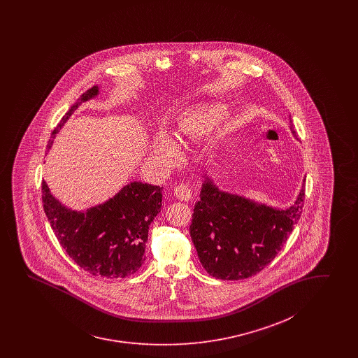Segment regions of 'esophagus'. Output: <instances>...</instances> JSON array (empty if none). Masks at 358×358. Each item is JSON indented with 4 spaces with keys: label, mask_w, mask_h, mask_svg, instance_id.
Listing matches in <instances>:
<instances>
[{
    "label": "esophagus",
    "mask_w": 358,
    "mask_h": 358,
    "mask_svg": "<svg viewBox=\"0 0 358 358\" xmlns=\"http://www.w3.org/2000/svg\"><path fill=\"white\" fill-rule=\"evenodd\" d=\"M174 194L181 201H190L192 199V189L187 185H177L174 187Z\"/></svg>",
    "instance_id": "34e87169"
}]
</instances>
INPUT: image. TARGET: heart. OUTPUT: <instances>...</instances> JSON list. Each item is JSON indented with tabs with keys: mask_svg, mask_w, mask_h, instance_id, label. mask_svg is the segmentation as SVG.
Instances as JSON below:
<instances>
[{
	"mask_svg": "<svg viewBox=\"0 0 358 358\" xmlns=\"http://www.w3.org/2000/svg\"><path fill=\"white\" fill-rule=\"evenodd\" d=\"M226 117L220 103H199L182 108L176 115V134L180 139L199 141L207 136ZM152 153L160 163L172 164L178 157V147L169 136L162 135L153 143Z\"/></svg>",
	"mask_w": 358,
	"mask_h": 358,
	"instance_id": "heart-1",
	"label": "heart"
}]
</instances>
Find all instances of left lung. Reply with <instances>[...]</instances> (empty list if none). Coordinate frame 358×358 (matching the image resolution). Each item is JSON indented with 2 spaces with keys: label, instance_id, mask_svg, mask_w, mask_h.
I'll return each mask as SVG.
<instances>
[{
  "label": "left lung",
  "instance_id": "8db88e82",
  "mask_svg": "<svg viewBox=\"0 0 358 358\" xmlns=\"http://www.w3.org/2000/svg\"><path fill=\"white\" fill-rule=\"evenodd\" d=\"M304 190L303 184L290 208L275 210L223 193L206 177L195 203L190 236L207 273L227 281L260 273L281 250L302 215Z\"/></svg>",
  "mask_w": 358,
  "mask_h": 358
}]
</instances>
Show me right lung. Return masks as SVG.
<instances>
[{
	"label": "right lung",
	"mask_w": 358,
	"mask_h": 358,
	"mask_svg": "<svg viewBox=\"0 0 358 358\" xmlns=\"http://www.w3.org/2000/svg\"><path fill=\"white\" fill-rule=\"evenodd\" d=\"M97 94L98 87H93L80 96L52 131L47 150L81 102ZM162 190L131 182L108 202L77 213L62 206L43 181L42 201L60 245L81 269L96 277L124 278L139 271L145 260L148 228L162 208Z\"/></svg>",
	"instance_id": "obj_1"
}]
</instances>
